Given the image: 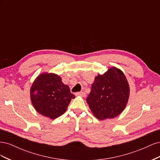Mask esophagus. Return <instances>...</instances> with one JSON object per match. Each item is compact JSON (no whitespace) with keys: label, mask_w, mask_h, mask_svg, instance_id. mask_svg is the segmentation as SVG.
<instances>
[{"label":"esophagus","mask_w":160,"mask_h":160,"mask_svg":"<svg viewBox=\"0 0 160 160\" xmlns=\"http://www.w3.org/2000/svg\"><path fill=\"white\" fill-rule=\"evenodd\" d=\"M76 95H79V96H81V97H85V92L83 91H81V92H77V93H75Z\"/></svg>","instance_id":"34e87169"}]
</instances>
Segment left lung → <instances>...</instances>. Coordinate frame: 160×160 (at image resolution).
Returning <instances> with one entry per match:
<instances>
[{"instance_id":"obj_1","label":"left lung","mask_w":160,"mask_h":160,"mask_svg":"<svg viewBox=\"0 0 160 160\" xmlns=\"http://www.w3.org/2000/svg\"><path fill=\"white\" fill-rule=\"evenodd\" d=\"M129 92L128 81L123 71L113 67L104 74L95 77L86 101L98 119L114 118L126 107Z\"/></svg>"}]
</instances>
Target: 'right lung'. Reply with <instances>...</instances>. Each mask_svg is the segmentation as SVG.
Masks as SVG:
<instances>
[{
    "mask_svg": "<svg viewBox=\"0 0 160 160\" xmlns=\"http://www.w3.org/2000/svg\"><path fill=\"white\" fill-rule=\"evenodd\" d=\"M30 95L35 110L51 119L63 114L75 95L61 77L52 72H42L32 83Z\"/></svg>",
    "mask_w": 160,
    "mask_h": 160,
    "instance_id": "add662e5",
    "label": "right lung"
}]
</instances>
